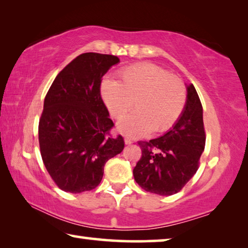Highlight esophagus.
Wrapping results in <instances>:
<instances>
[{"mask_svg": "<svg viewBox=\"0 0 248 248\" xmlns=\"http://www.w3.org/2000/svg\"><path fill=\"white\" fill-rule=\"evenodd\" d=\"M124 143L127 144V145H130V144H132L133 143V140L131 139V138H124Z\"/></svg>", "mask_w": 248, "mask_h": 248, "instance_id": "obj_1", "label": "esophagus"}]
</instances>
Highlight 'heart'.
Segmentation results:
<instances>
[{
    "label": "heart",
    "mask_w": 248,
    "mask_h": 248,
    "mask_svg": "<svg viewBox=\"0 0 248 248\" xmlns=\"http://www.w3.org/2000/svg\"><path fill=\"white\" fill-rule=\"evenodd\" d=\"M105 104L116 119L123 118L133 107L137 110L119 124L129 136H144L153 129L164 132L178 120L186 104V87L179 78L152 63H139L124 69L118 82L102 84Z\"/></svg>",
    "instance_id": "obj_1"
}]
</instances>
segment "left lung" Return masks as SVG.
Masks as SVG:
<instances>
[{
    "mask_svg": "<svg viewBox=\"0 0 248 248\" xmlns=\"http://www.w3.org/2000/svg\"><path fill=\"white\" fill-rule=\"evenodd\" d=\"M139 144L142 156L133 169L139 186L159 196L182 190L198 170L205 145L202 105L192 84L187 85L186 105L173 128Z\"/></svg>",
    "mask_w": 248,
    "mask_h": 248,
    "instance_id": "left-lung-1",
    "label": "left lung"
}]
</instances>
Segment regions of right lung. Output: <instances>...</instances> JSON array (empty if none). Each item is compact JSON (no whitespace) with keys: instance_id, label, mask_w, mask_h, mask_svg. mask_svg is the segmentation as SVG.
Instances as JSON below:
<instances>
[{"instance_id":"obj_1","label":"right lung","mask_w":248,"mask_h":248,"mask_svg":"<svg viewBox=\"0 0 248 248\" xmlns=\"http://www.w3.org/2000/svg\"><path fill=\"white\" fill-rule=\"evenodd\" d=\"M119 58L86 52L54 78L39 119L40 153L49 175L66 192L94 189L109 158L123 152L124 138H112L114 123L100 96L102 78Z\"/></svg>"}]
</instances>
